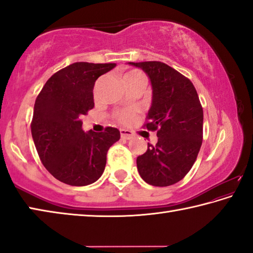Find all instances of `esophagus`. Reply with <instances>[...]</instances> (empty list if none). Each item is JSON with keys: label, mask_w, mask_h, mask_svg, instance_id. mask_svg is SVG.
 Here are the masks:
<instances>
[{"label": "esophagus", "mask_w": 253, "mask_h": 253, "mask_svg": "<svg viewBox=\"0 0 253 253\" xmlns=\"http://www.w3.org/2000/svg\"><path fill=\"white\" fill-rule=\"evenodd\" d=\"M121 136L125 139H130L134 136V132L128 129H121Z\"/></svg>", "instance_id": "34e87169"}]
</instances>
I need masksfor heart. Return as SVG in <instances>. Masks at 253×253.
<instances>
[{"label":"heart","mask_w":253,"mask_h":253,"mask_svg":"<svg viewBox=\"0 0 253 253\" xmlns=\"http://www.w3.org/2000/svg\"><path fill=\"white\" fill-rule=\"evenodd\" d=\"M136 79H145L142 72H140L139 70H136V69L129 70L128 72H126V74L123 77L124 84L127 83V81H129V80H136ZM115 119H116L118 123L124 124V125H127V124H130L135 121L136 114L134 110L123 109V110L117 111V113L115 114Z\"/></svg>","instance_id":"1"}]
</instances>
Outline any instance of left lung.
<instances>
[{
    "label": "left lung",
    "instance_id": "8db88e82",
    "mask_svg": "<svg viewBox=\"0 0 253 253\" xmlns=\"http://www.w3.org/2000/svg\"><path fill=\"white\" fill-rule=\"evenodd\" d=\"M142 68L153 87L144 127L157 131L156 145L137 157L140 177L153 186H169L190 172L203 139V108L191 80L164 62H129Z\"/></svg>",
    "mask_w": 253,
    "mask_h": 253
}]
</instances>
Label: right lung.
Here are the masks:
<instances>
[{
	"mask_svg": "<svg viewBox=\"0 0 253 253\" xmlns=\"http://www.w3.org/2000/svg\"><path fill=\"white\" fill-rule=\"evenodd\" d=\"M116 63L75 62L55 72L36 99L31 132L39 157L60 182L84 186L104 173L107 152L121 138L117 128L83 130L80 118L93 108L96 80Z\"/></svg>",
	"mask_w": 253,
	"mask_h": 253,
	"instance_id": "right-lung-1",
	"label": "right lung"
}]
</instances>
